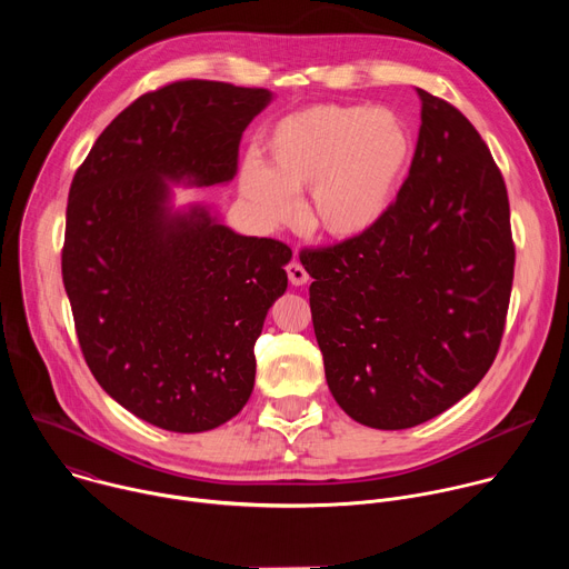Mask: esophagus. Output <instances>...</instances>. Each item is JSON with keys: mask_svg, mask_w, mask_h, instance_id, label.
Masks as SVG:
<instances>
[{"mask_svg": "<svg viewBox=\"0 0 569 569\" xmlns=\"http://www.w3.org/2000/svg\"><path fill=\"white\" fill-rule=\"evenodd\" d=\"M286 272H288V279H290L292 286H303V283H308V272L303 270L301 263H297V261L288 263Z\"/></svg>", "mask_w": 569, "mask_h": 569, "instance_id": "obj_1", "label": "esophagus"}]
</instances>
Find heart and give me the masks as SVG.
Segmentation results:
<instances>
[{"label":"heart","instance_id":"obj_1","mask_svg":"<svg viewBox=\"0 0 569 569\" xmlns=\"http://www.w3.org/2000/svg\"><path fill=\"white\" fill-rule=\"evenodd\" d=\"M266 164L248 159L238 189L268 229L299 218L308 229L356 240L389 213L415 161L412 130L389 108L315 103L281 117L263 137Z\"/></svg>","mask_w":569,"mask_h":569}]
</instances>
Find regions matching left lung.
<instances>
[{
  "label": "left lung",
  "mask_w": 569,
  "mask_h": 569,
  "mask_svg": "<svg viewBox=\"0 0 569 569\" xmlns=\"http://www.w3.org/2000/svg\"><path fill=\"white\" fill-rule=\"evenodd\" d=\"M417 92L415 161L385 220L299 254L329 389L376 430L426 423L475 389L513 283L509 196L489 146L448 101Z\"/></svg>",
  "instance_id": "left-lung-1"
}]
</instances>
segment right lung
Returning <instances> with one entry per match:
<instances>
[{
	"instance_id": "1",
	"label": "right lung",
	"mask_w": 569,
	"mask_h": 569,
	"mask_svg": "<svg viewBox=\"0 0 569 569\" xmlns=\"http://www.w3.org/2000/svg\"><path fill=\"white\" fill-rule=\"evenodd\" d=\"M272 92L178 80L130 103L76 171L62 283L97 382L161 430L204 432L254 389V345L286 292L292 252L240 236L171 184H224Z\"/></svg>"
}]
</instances>
